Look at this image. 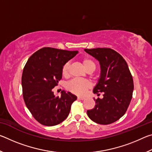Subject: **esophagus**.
I'll use <instances>...</instances> for the list:
<instances>
[{"label":"esophagus","instance_id":"esophagus-1","mask_svg":"<svg viewBox=\"0 0 152 152\" xmlns=\"http://www.w3.org/2000/svg\"><path fill=\"white\" fill-rule=\"evenodd\" d=\"M78 100H84L85 99V97H82V96H78Z\"/></svg>","mask_w":152,"mask_h":152}]
</instances>
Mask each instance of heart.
<instances>
[{"label":"heart","mask_w":152,"mask_h":152,"mask_svg":"<svg viewBox=\"0 0 152 152\" xmlns=\"http://www.w3.org/2000/svg\"><path fill=\"white\" fill-rule=\"evenodd\" d=\"M82 64L86 70H88L90 68L95 69V64L93 61L89 58H84L82 60ZM69 68H70V64L69 63H66L64 64L62 68V75L64 77L68 76ZM91 84L90 82L85 80L81 79H73L71 81L68 82L66 84V89L68 91L71 92L72 93L75 94L77 95H82L85 94L86 92L88 90Z\"/></svg>","instance_id":"obj_1"}]
</instances>
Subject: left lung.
Here are the masks:
<instances>
[{"label":"left lung","instance_id":"left-lung-1","mask_svg":"<svg viewBox=\"0 0 152 152\" xmlns=\"http://www.w3.org/2000/svg\"><path fill=\"white\" fill-rule=\"evenodd\" d=\"M84 51L99 61L101 75L93 92L103 93L102 99H94L96 104L87 110V115L99 124H110L125 115L130 104L134 88L132 74L124 58L112 49L99 48Z\"/></svg>","mask_w":152,"mask_h":152}]
</instances>
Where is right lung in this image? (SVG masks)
<instances>
[{"label": "right lung", "mask_w": 152, "mask_h": 152, "mask_svg": "<svg viewBox=\"0 0 152 152\" xmlns=\"http://www.w3.org/2000/svg\"><path fill=\"white\" fill-rule=\"evenodd\" d=\"M78 51L43 48L27 60L23 71V96L33 117L45 126H54L68 117L76 95L62 91L56 96L52 89L62 78L64 64Z\"/></svg>", "instance_id": "obj_1"}]
</instances>
